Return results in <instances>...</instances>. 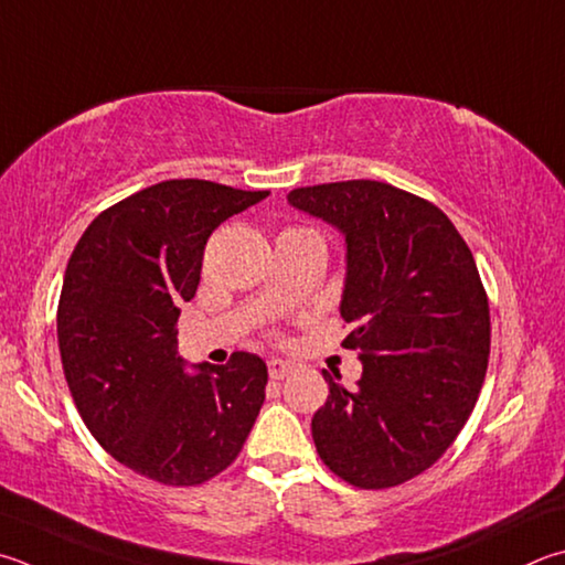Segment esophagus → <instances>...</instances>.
Instances as JSON below:
<instances>
[{
    "mask_svg": "<svg viewBox=\"0 0 565 565\" xmlns=\"http://www.w3.org/2000/svg\"><path fill=\"white\" fill-rule=\"evenodd\" d=\"M269 377L271 381H284L286 375H289L294 371V363L291 361H281V358H271L269 363Z\"/></svg>",
    "mask_w": 565,
    "mask_h": 565,
    "instance_id": "esophagus-1",
    "label": "esophagus"
}]
</instances>
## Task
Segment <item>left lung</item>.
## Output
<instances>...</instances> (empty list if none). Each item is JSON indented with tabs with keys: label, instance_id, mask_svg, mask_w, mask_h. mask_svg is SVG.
<instances>
[{
	"label": "left lung",
	"instance_id": "8db88e82",
	"mask_svg": "<svg viewBox=\"0 0 565 565\" xmlns=\"http://www.w3.org/2000/svg\"><path fill=\"white\" fill-rule=\"evenodd\" d=\"M286 200L343 234L338 311L363 363L351 390L323 371L318 457L353 487L403 484L447 452L484 383L489 301L475 256L443 210L393 184L326 182Z\"/></svg>",
	"mask_w": 565,
	"mask_h": 565
}]
</instances>
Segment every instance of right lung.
<instances>
[{
  "instance_id": "right-lung-1",
  "label": "right lung",
  "mask_w": 565,
  "mask_h": 565,
  "mask_svg": "<svg viewBox=\"0 0 565 565\" xmlns=\"http://www.w3.org/2000/svg\"><path fill=\"white\" fill-rule=\"evenodd\" d=\"M266 194L158 182L100 212L68 259L56 331L71 395L98 445L160 484H202L227 469L262 409L259 355L188 365L175 345L210 234Z\"/></svg>"
}]
</instances>
